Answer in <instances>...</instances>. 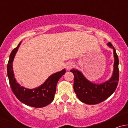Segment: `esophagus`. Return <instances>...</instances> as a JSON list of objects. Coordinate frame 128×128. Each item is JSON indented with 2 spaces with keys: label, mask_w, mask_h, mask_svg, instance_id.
<instances>
[{
  "label": "esophagus",
  "mask_w": 128,
  "mask_h": 128,
  "mask_svg": "<svg viewBox=\"0 0 128 128\" xmlns=\"http://www.w3.org/2000/svg\"><path fill=\"white\" fill-rule=\"evenodd\" d=\"M73 66H74V64L72 62H68L67 64V65H66V68L67 70H70V68H72Z\"/></svg>",
  "instance_id": "esophagus-1"
}]
</instances>
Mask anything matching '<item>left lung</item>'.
I'll list each match as a JSON object with an SVG mask.
<instances>
[{
    "label": "left lung",
    "instance_id": "obj_1",
    "mask_svg": "<svg viewBox=\"0 0 128 128\" xmlns=\"http://www.w3.org/2000/svg\"><path fill=\"white\" fill-rule=\"evenodd\" d=\"M108 46L114 51V70L112 76L105 82L96 84L86 79L83 74L76 69H72L70 72L74 74L73 88L79 100L88 105H95L105 100L115 92L118 79V58L116 49L111 42Z\"/></svg>",
    "mask_w": 128,
    "mask_h": 128
}]
</instances>
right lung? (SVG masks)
Here are the masks:
<instances>
[{
    "mask_svg": "<svg viewBox=\"0 0 128 128\" xmlns=\"http://www.w3.org/2000/svg\"><path fill=\"white\" fill-rule=\"evenodd\" d=\"M21 42L11 52L7 65V74L11 90L16 98L25 105L35 108L44 107L54 100L56 84L60 78L66 73V70L63 69L50 75L38 87L28 89L21 86L14 78L12 68L13 60Z\"/></svg>",
    "mask_w": 128,
    "mask_h": 128,
    "instance_id": "right-lung-1",
    "label": "right lung"
}]
</instances>
